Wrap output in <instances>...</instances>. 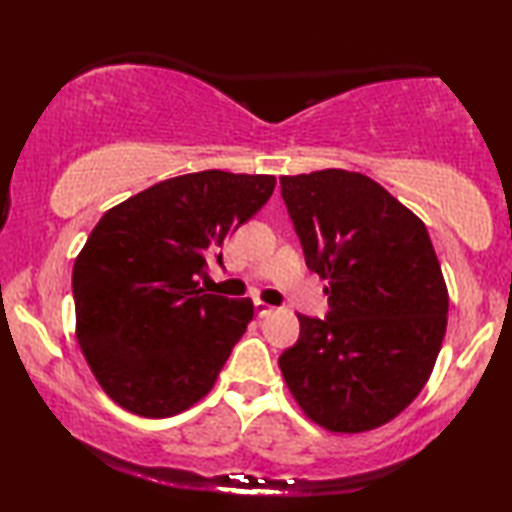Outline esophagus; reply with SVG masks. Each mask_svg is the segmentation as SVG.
I'll use <instances>...</instances> for the list:
<instances>
[{"label": "esophagus", "mask_w": 512, "mask_h": 512, "mask_svg": "<svg viewBox=\"0 0 512 512\" xmlns=\"http://www.w3.org/2000/svg\"><path fill=\"white\" fill-rule=\"evenodd\" d=\"M254 307H256V314H258V317H268V314L275 312V307L268 305V303H263V300H256Z\"/></svg>", "instance_id": "34e87169"}]
</instances>
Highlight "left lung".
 <instances>
[{
    "instance_id": "obj_1",
    "label": "left lung",
    "mask_w": 512,
    "mask_h": 512,
    "mask_svg": "<svg viewBox=\"0 0 512 512\" xmlns=\"http://www.w3.org/2000/svg\"><path fill=\"white\" fill-rule=\"evenodd\" d=\"M305 263L328 286L326 319L298 314L279 356L310 422L363 433L401 415L429 382L447 328V284L424 221L361 172L282 177Z\"/></svg>"
}]
</instances>
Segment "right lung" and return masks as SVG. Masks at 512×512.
Returning a JSON list of instances; mask_svg holds the SVG:
<instances>
[{"instance_id": "1", "label": "right lung", "mask_w": 512, "mask_h": 512, "mask_svg": "<svg viewBox=\"0 0 512 512\" xmlns=\"http://www.w3.org/2000/svg\"><path fill=\"white\" fill-rule=\"evenodd\" d=\"M275 184L272 174H181L111 207L88 235L72 275L76 340L123 410L163 419L212 391L254 303L205 293L198 277Z\"/></svg>"}]
</instances>
